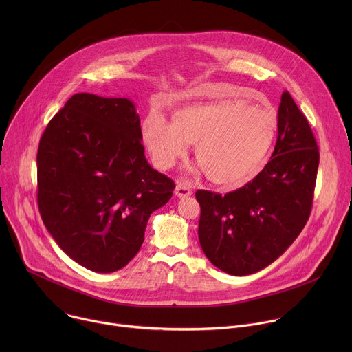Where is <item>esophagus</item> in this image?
I'll list each match as a JSON object with an SVG mask.
<instances>
[{"instance_id": "1", "label": "esophagus", "mask_w": 352, "mask_h": 352, "mask_svg": "<svg viewBox=\"0 0 352 352\" xmlns=\"http://www.w3.org/2000/svg\"><path fill=\"white\" fill-rule=\"evenodd\" d=\"M175 195H177L178 197H186V196H190V195H192V190H190V188H189L188 185L179 182V184L177 185V188H175Z\"/></svg>"}]
</instances>
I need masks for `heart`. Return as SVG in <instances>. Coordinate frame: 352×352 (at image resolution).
I'll return each instance as SVG.
<instances>
[{
	"label": "heart",
	"mask_w": 352,
	"mask_h": 352,
	"mask_svg": "<svg viewBox=\"0 0 352 352\" xmlns=\"http://www.w3.org/2000/svg\"><path fill=\"white\" fill-rule=\"evenodd\" d=\"M277 133L274 111L243 103L188 106L173 114L171 126L148 118L142 140L157 167L167 170L195 144V159L214 184L236 186L258 175Z\"/></svg>",
	"instance_id": "b5f03b06"
}]
</instances>
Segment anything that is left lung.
Listing matches in <instances>:
<instances>
[{"label": "left lung", "mask_w": 352, "mask_h": 352, "mask_svg": "<svg viewBox=\"0 0 352 352\" xmlns=\"http://www.w3.org/2000/svg\"><path fill=\"white\" fill-rule=\"evenodd\" d=\"M277 128L272 159L252 181L226 195L196 192L200 246L217 269L232 276L273 263L311 216L319 147L288 91L281 94Z\"/></svg>", "instance_id": "obj_1"}]
</instances>
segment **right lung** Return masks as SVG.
Masks as SVG:
<instances>
[{
  "mask_svg": "<svg viewBox=\"0 0 352 352\" xmlns=\"http://www.w3.org/2000/svg\"><path fill=\"white\" fill-rule=\"evenodd\" d=\"M129 98L76 93L48 122L37 150L41 220L64 252L96 273L129 263L147 220L175 184L144 157Z\"/></svg>",
  "mask_w": 352,
  "mask_h": 352,
  "instance_id": "add662e5",
  "label": "right lung"
}]
</instances>
